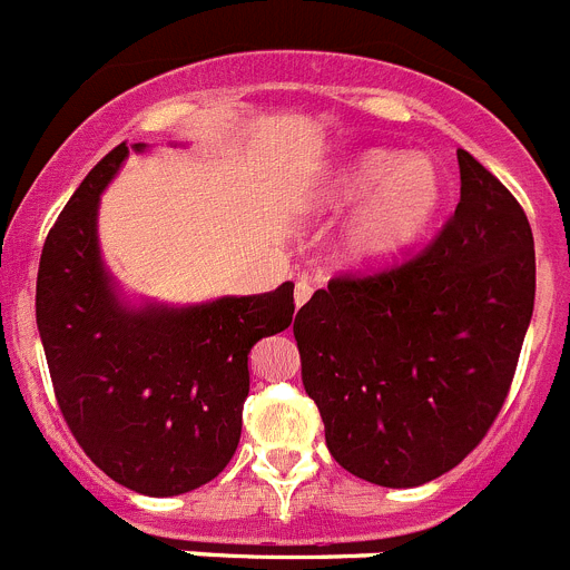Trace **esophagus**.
I'll list each match as a JSON object with an SVG mask.
<instances>
[{
	"mask_svg": "<svg viewBox=\"0 0 570 570\" xmlns=\"http://www.w3.org/2000/svg\"><path fill=\"white\" fill-rule=\"evenodd\" d=\"M311 294H314V288H311L308 282H296V288H294L296 308H302V305H305V302L311 299Z\"/></svg>",
	"mask_w": 570,
	"mask_h": 570,
	"instance_id": "1",
	"label": "esophagus"
}]
</instances>
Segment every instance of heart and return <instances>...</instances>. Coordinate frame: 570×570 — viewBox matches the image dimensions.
<instances>
[{
    "instance_id": "1",
    "label": "heart",
    "mask_w": 570,
    "mask_h": 570,
    "mask_svg": "<svg viewBox=\"0 0 570 570\" xmlns=\"http://www.w3.org/2000/svg\"><path fill=\"white\" fill-rule=\"evenodd\" d=\"M316 205L331 214L356 208L336 239V259L354 274H382L431 234L445 208V176L425 154L365 148L325 174Z\"/></svg>"
}]
</instances>
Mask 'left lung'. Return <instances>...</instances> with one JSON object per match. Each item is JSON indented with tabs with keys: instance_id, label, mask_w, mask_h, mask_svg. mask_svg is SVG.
Instances as JSON below:
<instances>
[{
	"instance_id": "8db88e82",
	"label": "left lung",
	"mask_w": 570,
	"mask_h": 570,
	"mask_svg": "<svg viewBox=\"0 0 570 570\" xmlns=\"http://www.w3.org/2000/svg\"><path fill=\"white\" fill-rule=\"evenodd\" d=\"M456 159L460 205L434 245L331 279L294 322L331 456L382 488L425 485L480 445L531 325V225L491 170L468 150Z\"/></svg>"
}]
</instances>
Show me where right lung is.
Masks as SVG:
<instances>
[{
    "label": "right lung",
    "mask_w": 570,
    "mask_h": 570,
    "mask_svg": "<svg viewBox=\"0 0 570 570\" xmlns=\"http://www.w3.org/2000/svg\"><path fill=\"white\" fill-rule=\"evenodd\" d=\"M116 145L45 239L37 325L62 416L110 480L176 497L223 473L239 445L248 354L294 322V285L196 305L130 302L99 248V196L130 150Z\"/></svg>",
    "instance_id": "right-lung-1"
}]
</instances>
